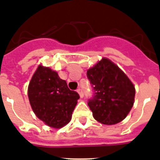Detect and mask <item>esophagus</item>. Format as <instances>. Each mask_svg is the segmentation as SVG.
Wrapping results in <instances>:
<instances>
[{
	"mask_svg": "<svg viewBox=\"0 0 160 160\" xmlns=\"http://www.w3.org/2000/svg\"><path fill=\"white\" fill-rule=\"evenodd\" d=\"M76 91H77L78 93L80 94V98H83V97H84V92H83V90L81 89V88H77V90H76Z\"/></svg>",
	"mask_w": 160,
	"mask_h": 160,
	"instance_id": "1",
	"label": "esophagus"
}]
</instances>
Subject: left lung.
Wrapping results in <instances>:
<instances>
[{
    "label": "left lung",
    "instance_id": "left-lung-1",
    "mask_svg": "<svg viewBox=\"0 0 160 160\" xmlns=\"http://www.w3.org/2000/svg\"><path fill=\"white\" fill-rule=\"evenodd\" d=\"M93 90L88 105L96 120L107 125L122 121L132 109L135 88L128 76L107 58L87 71Z\"/></svg>",
    "mask_w": 160,
    "mask_h": 160
}]
</instances>
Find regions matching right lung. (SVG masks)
Here are the masks:
<instances>
[{
    "label": "right lung",
    "instance_id": "add662e5",
    "mask_svg": "<svg viewBox=\"0 0 160 160\" xmlns=\"http://www.w3.org/2000/svg\"><path fill=\"white\" fill-rule=\"evenodd\" d=\"M32 108L47 125L60 128L68 123L80 95L49 68L39 66L28 86Z\"/></svg>",
    "mask_w": 160,
    "mask_h": 160
}]
</instances>
